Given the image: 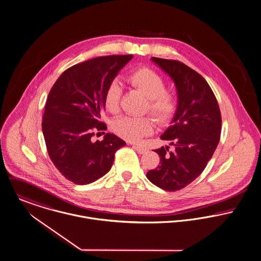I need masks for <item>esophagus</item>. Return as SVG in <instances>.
Here are the masks:
<instances>
[{"label": "esophagus", "instance_id": "obj_1", "mask_svg": "<svg viewBox=\"0 0 261 261\" xmlns=\"http://www.w3.org/2000/svg\"><path fill=\"white\" fill-rule=\"evenodd\" d=\"M133 147H134V149H135L139 154H145V153L148 152V149H147L146 147H144V146H141V145H134Z\"/></svg>", "mask_w": 261, "mask_h": 261}]
</instances>
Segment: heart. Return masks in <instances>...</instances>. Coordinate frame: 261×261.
Returning a JSON list of instances; mask_svg holds the SVG:
<instances>
[{
	"instance_id": "b5f03b06",
	"label": "heart",
	"mask_w": 261,
	"mask_h": 261,
	"mask_svg": "<svg viewBox=\"0 0 261 261\" xmlns=\"http://www.w3.org/2000/svg\"><path fill=\"white\" fill-rule=\"evenodd\" d=\"M127 81L148 98L145 110L150 112L158 123L166 124L173 118L178 99L172 91L166 90V81L159 73L146 67L138 68L127 75ZM121 92V86L116 80L108 84L103 98L108 112L116 114L119 111ZM153 129L154 123L149 116H122L112 123V130L128 142H138L150 135Z\"/></svg>"
}]
</instances>
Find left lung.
Returning <instances> with one entry per match:
<instances>
[{"instance_id":"obj_1","label":"left lung","mask_w":261,"mask_h":261,"mask_svg":"<svg viewBox=\"0 0 261 261\" xmlns=\"http://www.w3.org/2000/svg\"><path fill=\"white\" fill-rule=\"evenodd\" d=\"M172 79L177 88L178 106L173 124L161 136L170 147L155 150L160 165L148 171L156 186L176 191L196 179L213 157L221 138L222 116L213 90L197 72L175 60L152 58Z\"/></svg>"}]
</instances>
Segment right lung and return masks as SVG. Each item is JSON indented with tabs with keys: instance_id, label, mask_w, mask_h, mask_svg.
<instances>
[{
	"instance_id": "right-lung-1",
	"label": "right lung",
	"mask_w": 261,
	"mask_h": 261,
	"mask_svg": "<svg viewBox=\"0 0 261 261\" xmlns=\"http://www.w3.org/2000/svg\"><path fill=\"white\" fill-rule=\"evenodd\" d=\"M133 55H113L88 60L67 69L46 99L42 133L56 168L78 185L89 184L107 173L115 152L125 142L113 134L92 142L107 129L101 121L104 93Z\"/></svg>"
}]
</instances>
